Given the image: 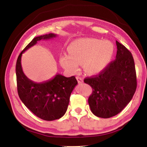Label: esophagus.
I'll use <instances>...</instances> for the list:
<instances>
[{
  "label": "esophagus",
  "instance_id": "obj_1",
  "mask_svg": "<svg viewBox=\"0 0 147 147\" xmlns=\"http://www.w3.org/2000/svg\"><path fill=\"white\" fill-rule=\"evenodd\" d=\"M76 80L77 81H78V84H82L83 82V79L81 78V77H79V76H77L76 77Z\"/></svg>",
  "mask_w": 147,
  "mask_h": 147
}]
</instances>
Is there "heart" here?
I'll use <instances>...</instances> for the list:
<instances>
[{
    "mask_svg": "<svg viewBox=\"0 0 147 147\" xmlns=\"http://www.w3.org/2000/svg\"><path fill=\"white\" fill-rule=\"evenodd\" d=\"M114 45L109 41L93 38H82L69 45V56L60 57V63L64 69L75 73L78 65L83 64L84 71L95 74L102 70L112 58Z\"/></svg>",
    "mask_w": 147,
    "mask_h": 147,
    "instance_id": "b5f03b06",
    "label": "heart"
}]
</instances>
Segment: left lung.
Instances as JSON below:
<instances>
[{
    "label": "left lung",
    "instance_id": "left-lung-1",
    "mask_svg": "<svg viewBox=\"0 0 147 147\" xmlns=\"http://www.w3.org/2000/svg\"><path fill=\"white\" fill-rule=\"evenodd\" d=\"M117 55L99 74L84 79L93 92L88 103L94 115L109 118L130 102L137 88L135 63L131 53L116 41Z\"/></svg>",
    "mask_w": 147,
    "mask_h": 147
}]
</instances>
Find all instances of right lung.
Instances as JSON below:
<instances>
[{
	"instance_id": "right-lung-1",
	"label": "right lung",
	"mask_w": 147,
	"mask_h": 147,
	"mask_svg": "<svg viewBox=\"0 0 147 147\" xmlns=\"http://www.w3.org/2000/svg\"><path fill=\"white\" fill-rule=\"evenodd\" d=\"M56 37V34H49L34 38L19 54L16 63L17 92L20 99L32 113L45 121L56 120L65 115L71 94L78 82L74 76L67 78L57 74L49 80L34 82L23 73L21 56L38 41Z\"/></svg>"
}]
</instances>
